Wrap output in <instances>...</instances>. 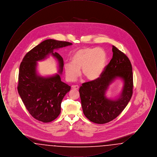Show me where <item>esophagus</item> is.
<instances>
[{"label":"esophagus","instance_id":"obj_1","mask_svg":"<svg viewBox=\"0 0 157 157\" xmlns=\"http://www.w3.org/2000/svg\"><path fill=\"white\" fill-rule=\"evenodd\" d=\"M72 88L74 90H78L79 89V86L78 85H72Z\"/></svg>","mask_w":157,"mask_h":157}]
</instances>
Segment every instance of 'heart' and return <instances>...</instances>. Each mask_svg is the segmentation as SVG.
I'll list each match as a JSON object with an SVG mask.
<instances>
[{
    "label": "heart",
    "instance_id": "1",
    "mask_svg": "<svg viewBox=\"0 0 157 157\" xmlns=\"http://www.w3.org/2000/svg\"><path fill=\"white\" fill-rule=\"evenodd\" d=\"M107 61V55L99 48H83L75 51L71 58V63L65 65L67 81H75L80 75V70L87 79L94 81L102 74Z\"/></svg>",
    "mask_w": 157,
    "mask_h": 157
}]
</instances>
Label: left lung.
<instances>
[{"instance_id": "obj_1", "label": "left lung", "mask_w": 157, "mask_h": 157, "mask_svg": "<svg viewBox=\"0 0 157 157\" xmlns=\"http://www.w3.org/2000/svg\"><path fill=\"white\" fill-rule=\"evenodd\" d=\"M113 56L97 79L82 83L79 92L85 116L96 124H103L116 118L125 108L133 93V74L131 62L127 55L112 46ZM117 78L124 81L120 97L107 98L105 92Z\"/></svg>"}]
</instances>
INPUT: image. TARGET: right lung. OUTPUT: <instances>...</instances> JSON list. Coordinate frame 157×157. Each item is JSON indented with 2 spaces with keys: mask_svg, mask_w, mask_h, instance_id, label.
Returning a JSON list of instances; mask_svg holds the SVG:
<instances>
[{
  "mask_svg": "<svg viewBox=\"0 0 157 157\" xmlns=\"http://www.w3.org/2000/svg\"><path fill=\"white\" fill-rule=\"evenodd\" d=\"M72 45V43L47 39L36 46L24 56L19 67L18 93L26 108L36 120L49 122L60 113L61 102L71 86L61 81L59 74L42 77L36 72L37 61L45 59L50 54L59 61L61 74L63 60L54 49Z\"/></svg>",
  "mask_w": 157,
  "mask_h": 157,
  "instance_id": "obj_1",
  "label": "right lung"
}]
</instances>
